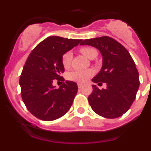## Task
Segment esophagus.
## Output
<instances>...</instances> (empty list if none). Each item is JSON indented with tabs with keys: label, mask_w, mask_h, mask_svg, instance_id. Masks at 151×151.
I'll return each mask as SVG.
<instances>
[{
	"label": "esophagus",
	"mask_w": 151,
	"mask_h": 151,
	"mask_svg": "<svg viewBox=\"0 0 151 151\" xmlns=\"http://www.w3.org/2000/svg\"><path fill=\"white\" fill-rule=\"evenodd\" d=\"M77 86H78L79 88H81L82 87H83V85L80 84V83H78V84H77Z\"/></svg>",
	"instance_id": "esophagus-1"
}]
</instances>
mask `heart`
Wrapping results in <instances>:
<instances>
[{"mask_svg":"<svg viewBox=\"0 0 151 151\" xmlns=\"http://www.w3.org/2000/svg\"><path fill=\"white\" fill-rule=\"evenodd\" d=\"M80 52L89 59H93L97 56V51L91 47H83L80 49ZM72 60V53L70 51L66 52L62 56V64L65 68L70 66ZM93 74V71L91 69L74 70L67 74V79L71 81L85 83Z\"/></svg>","mask_w":151,"mask_h":151,"instance_id":"heart-1","label":"heart"}]
</instances>
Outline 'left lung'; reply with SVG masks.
<instances>
[{
    "mask_svg": "<svg viewBox=\"0 0 151 151\" xmlns=\"http://www.w3.org/2000/svg\"><path fill=\"white\" fill-rule=\"evenodd\" d=\"M80 45L96 47L102 55L101 71L92 81L106 83V88L100 90L92 85L93 92L88 96L91 108L106 118L121 116L131 107L139 86V73L132 56L121 44L109 36L85 39Z\"/></svg>",
    "mask_w": 151,
    "mask_h": 151,
    "instance_id": "obj_1",
    "label": "left lung"
}]
</instances>
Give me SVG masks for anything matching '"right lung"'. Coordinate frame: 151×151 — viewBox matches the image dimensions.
I'll return each mask as SVG.
<instances>
[{
  "instance_id": "add662e5",
  "label": "right lung",
  "mask_w": 151,
  "mask_h": 151,
  "mask_svg": "<svg viewBox=\"0 0 151 151\" xmlns=\"http://www.w3.org/2000/svg\"><path fill=\"white\" fill-rule=\"evenodd\" d=\"M82 41L50 36L29 55L19 79L21 96L29 112L39 119H58L72 105L78 87L74 82H64L60 76L64 72L62 56ZM55 79L64 81L59 88L52 85Z\"/></svg>"
}]
</instances>
